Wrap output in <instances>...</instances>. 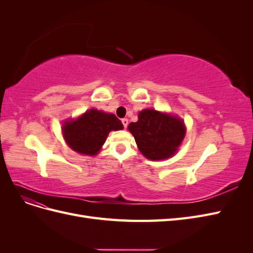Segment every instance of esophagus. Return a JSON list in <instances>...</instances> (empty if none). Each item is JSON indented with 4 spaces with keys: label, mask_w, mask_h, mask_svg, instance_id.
Returning a JSON list of instances; mask_svg holds the SVG:
<instances>
[{
    "label": "esophagus",
    "mask_w": 253,
    "mask_h": 253,
    "mask_svg": "<svg viewBox=\"0 0 253 253\" xmlns=\"http://www.w3.org/2000/svg\"><path fill=\"white\" fill-rule=\"evenodd\" d=\"M121 122H122V125H124V126L126 127L127 125H128V119L127 118H124V119L121 120Z\"/></svg>",
    "instance_id": "obj_1"
}]
</instances>
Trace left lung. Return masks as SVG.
Instances as JSON below:
<instances>
[{
	"label": "left lung",
	"instance_id": "8db88e82",
	"mask_svg": "<svg viewBox=\"0 0 253 253\" xmlns=\"http://www.w3.org/2000/svg\"><path fill=\"white\" fill-rule=\"evenodd\" d=\"M127 128L141 154L150 160L172 157L186 135L182 119L151 109L139 112L138 121L131 122Z\"/></svg>",
	"mask_w": 253,
	"mask_h": 253
}]
</instances>
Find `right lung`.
<instances>
[{
  "label": "right lung",
  "instance_id": "right-lung-1",
  "mask_svg": "<svg viewBox=\"0 0 253 253\" xmlns=\"http://www.w3.org/2000/svg\"><path fill=\"white\" fill-rule=\"evenodd\" d=\"M124 128L114 114L91 109L77 119L66 120L62 126L68 147L80 154L94 156L100 151L111 131Z\"/></svg>",
  "mask_w": 253,
  "mask_h": 253
}]
</instances>
